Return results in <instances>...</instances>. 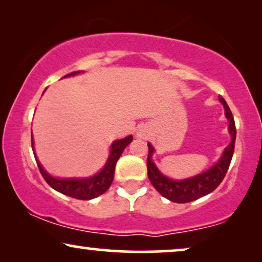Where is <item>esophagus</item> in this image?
I'll return each mask as SVG.
<instances>
[{
    "label": "esophagus",
    "instance_id": "obj_1",
    "mask_svg": "<svg viewBox=\"0 0 262 262\" xmlns=\"http://www.w3.org/2000/svg\"><path fill=\"white\" fill-rule=\"evenodd\" d=\"M137 134H138V137H139V138H142V139L147 137V132H146L145 129H140V130H138V133H137Z\"/></svg>",
    "mask_w": 262,
    "mask_h": 262
}]
</instances>
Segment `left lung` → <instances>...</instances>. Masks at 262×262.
<instances>
[{
	"mask_svg": "<svg viewBox=\"0 0 262 262\" xmlns=\"http://www.w3.org/2000/svg\"><path fill=\"white\" fill-rule=\"evenodd\" d=\"M219 102L223 104L225 109V117L229 122V134L231 135V141L223 151V155L217 163L206 171L199 173L196 176L189 177L184 180H172L163 175L152 160V156L155 153V148L148 142V157H147V175L151 181L152 186L172 202H190L200 199L205 195L210 194L217 188L222 181L224 180L225 173L228 171L230 163H231L233 149H235L236 140V127L231 110L229 109L228 104L223 97H219Z\"/></svg>",
	"mask_w": 262,
	"mask_h": 262,
	"instance_id": "8db88e82",
	"label": "left lung"
}]
</instances>
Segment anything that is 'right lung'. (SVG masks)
<instances>
[{
	"mask_svg": "<svg viewBox=\"0 0 262 262\" xmlns=\"http://www.w3.org/2000/svg\"><path fill=\"white\" fill-rule=\"evenodd\" d=\"M81 72H73L71 74L64 75L63 78H68V76H74ZM31 141H32V149L34 158H36L37 165L39 167L41 176L47 181V183L50 186L52 189L60 191V193L67 195V196L79 199V200H91L95 199L99 195L105 193L109 189L111 183L114 181L115 175V166H116L117 160L120 159L122 152L124 148L133 141V137L128 135L120 140H115L110 146V153L107 157V160L105 165L99 172L96 175L90 177H83V179H79V177H71V179H58V177H54L50 175L47 170L44 169L39 160H38L36 153H34V142H33V135L31 133Z\"/></svg>",
	"mask_w": 262,
	"mask_h": 262,
	"instance_id": "1",
	"label": "right lung"
}]
</instances>
